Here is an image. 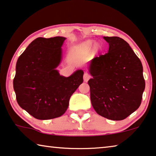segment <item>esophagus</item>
Here are the masks:
<instances>
[{
	"mask_svg": "<svg viewBox=\"0 0 156 156\" xmlns=\"http://www.w3.org/2000/svg\"><path fill=\"white\" fill-rule=\"evenodd\" d=\"M90 78V74H88L87 73H85L84 76H83V80H84L85 82H87Z\"/></svg>",
	"mask_w": 156,
	"mask_h": 156,
	"instance_id": "obj_1",
	"label": "esophagus"
}]
</instances>
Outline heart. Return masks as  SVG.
Wrapping results in <instances>:
<instances>
[{"label": "heart", "instance_id": "b5f03b06", "mask_svg": "<svg viewBox=\"0 0 156 156\" xmlns=\"http://www.w3.org/2000/svg\"><path fill=\"white\" fill-rule=\"evenodd\" d=\"M94 43V42H93L92 41H87V43H85V47L86 48H90L92 47V44Z\"/></svg>", "mask_w": 156, "mask_h": 156}]
</instances>
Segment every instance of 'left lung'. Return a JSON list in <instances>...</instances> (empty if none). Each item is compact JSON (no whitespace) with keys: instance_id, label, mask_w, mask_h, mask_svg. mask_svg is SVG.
<instances>
[{"instance_id":"left-lung-1","label":"left lung","mask_w":156,"mask_h":156,"mask_svg":"<svg viewBox=\"0 0 156 156\" xmlns=\"http://www.w3.org/2000/svg\"><path fill=\"white\" fill-rule=\"evenodd\" d=\"M109 45L105 55L91 60L88 80L95 111L112 120H122L140 106L145 89L143 66L126 41L104 36Z\"/></svg>"}]
</instances>
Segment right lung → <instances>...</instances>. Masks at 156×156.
I'll return each instance as SVG.
<instances>
[{
  "label": "right lung",
  "instance_id": "right-lung-1",
  "mask_svg": "<svg viewBox=\"0 0 156 156\" xmlns=\"http://www.w3.org/2000/svg\"><path fill=\"white\" fill-rule=\"evenodd\" d=\"M66 38H37L18 58L13 87L17 103L38 120L58 118L66 112L73 93L83 82V70L69 77L56 68L61 63Z\"/></svg>",
  "mask_w": 156,
  "mask_h": 156
}]
</instances>
